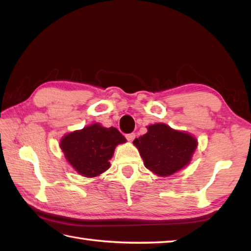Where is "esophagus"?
I'll list each match as a JSON object with an SVG mask.
<instances>
[{
  "instance_id": "1",
  "label": "esophagus",
  "mask_w": 251,
  "mask_h": 251,
  "mask_svg": "<svg viewBox=\"0 0 251 251\" xmlns=\"http://www.w3.org/2000/svg\"><path fill=\"white\" fill-rule=\"evenodd\" d=\"M135 138H136V134H135V132H131V134H127V135H126V139L128 140V141H130V142H131L132 140H134Z\"/></svg>"
}]
</instances>
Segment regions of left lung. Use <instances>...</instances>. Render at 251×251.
Here are the masks:
<instances>
[{
  "instance_id": "obj_1",
  "label": "left lung",
  "mask_w": 251,
  "mask_h": 251,
  "mask_svg": "<svg viewBox=\"0 0 251 251\" xmlns=\"http://www.w3.org/2000/svg\"><path fill=\"white\" fill-rule=\"evenodd\" d=\"M148 132L134 140L145 166L166 177L189 165L197 148V140L188 132L175 130L164 123L147 127Z\"/></svg>"
}]
</instances>
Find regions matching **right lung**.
<instances>
[{
	"mask_svg": "<svg viewBox=\"0 0 251 251\" xmlns=\"http://www.w3.org/2000/svg\"><path fill=\"white\" fill-rule=\"evenodd\" d=\"M124 142L125 137L115 127L105 128L96 123L63 136L60 149L79 175L92 178L109 169L116 146Z\"/></svg>",
	"mask_w": 251,
	"mask_h": 251,
	"instance_id": "1",
	"label": "right lung"
}]
</instances>
